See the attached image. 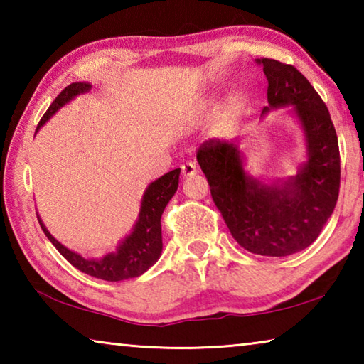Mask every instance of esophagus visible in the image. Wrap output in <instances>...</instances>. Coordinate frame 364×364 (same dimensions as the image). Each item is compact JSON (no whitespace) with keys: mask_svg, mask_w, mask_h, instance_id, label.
I'll return each mask as SVG.
<instances>
[{"mask_svg":"<svg viewBox=\"0 0 364 364\" xmlns=\"http://www.w3.org/2000/svg\"><path fill=\"white\" fill-rule=\"evenodd\" d=\"M196 173H197V167L193 162H186V164L181 165V175L184 178H191V176H194Z\"/></svg>","mask_w":364,"mask_h":364,"instance_id":"1","label":"esophagus"}]
</instances>
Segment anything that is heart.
<instances>
[{
  "label": "heart",
  "instance_id": "b5f03b06",
  "mask_svg": "<svg viewBox=\"0 0 364 364\" xmlns=\"http://www.w3.org/2000/svg\"><path fill=\"white\" fill-rule=\"evenodd\" d=\"M217 106V102L213 100H208L204 104H202V112L207 114V112H212V110ZM239 109H241V104H239L237 97H230L225 102L223 109H221V112L218 115V128L221 132H226L228 128L232 127V123L236 122L237 115H239Z\"/></svg>",
  "mask_w": 364,
  "mask_h": 364
}]
</instances>
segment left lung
<instances>
[{"mask_svg":"<svg viewBox=\"0 0 364 364\" xmlns=\"http://www.w3.org/2000/svg\"><path fill=\"white\" fill-rule=\"evenodd\" d=\"M255 63L268 80L262 115L292 107L306 159L294 176L264 181L245 170L241 139H210L197 151V162L237 244L257 255L287 257L315 242L334 212L341 186L338 141L328 107L294 65L274 59Z\"/></svg>","mask_w":364,"mask_h":364,"instance_id":"1","label":"left lung"}]
</instances>
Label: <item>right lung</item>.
I'll use <instances>...</instances> for the list:
<instances>
[{
	"mask_svg": "<svg viewBox=\"0 0 364 364\" xmlns=\"http://www.w3.org/2000/svg\"><path fill=\"white\" fill-rule=\"evenodd\" d=\"M91 90V83L88 82H75L60 91L59 96L53 101L51 106L46 110L40 120L36 132L58 112L60 107L75 100L78 95H85ZM35 132V134H36ZM180 168L171 170L159 180L152 181L146 188L143 199H141V208L138 213L136 223L133 225L132 232L127 234L122 241L117 244L115 250L102 255L101 258H85L78 254L67 249L64 244H60L48 228L43 223L40 215H36L40 221V226L46 237L51 244L59 250L67 262L73 264L77 269L83 273L93 276L97 279L104 281H123L136 278L146 273L154 263H156L160 255H162V226H160V218L165 207L170 202L171 197L175 196L178 189V181H180Z\"/></svg>",
	"mask_w": 364,
	"mask_h": 364,
	"instance_id": "obj_1",
	"label": "right lung"
}]
</instances>
